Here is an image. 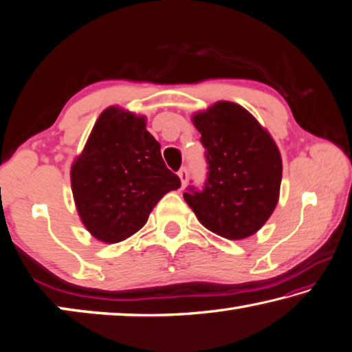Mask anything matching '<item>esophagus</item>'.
Here are the masks:
<instances>
[{
  "label": "esophagus",
  "instance_id": "1",
  "mask_svg": "<svg viewBox=\"0 0 352 352\" xmlns=\"http://www.w3.org/2000/svg\"><path fill=\"white\" fill-rule=\"evenodd\" d=\"M177 176H179L182 187H186V184H187V181H188V173H187V168H181V170H179V173H177Z\"/></svg>",
  "mask_w": 352,
  "mask_h": 352
}]
</instances>
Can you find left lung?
<instances>
[{
  "mask_svg": "<svg viewBox=\"0 0 352 352\" xmlns=\"http://www.w3.org/2000/svg\"><path fill=\"white\" fill-rule=\"evenodd\" d=\"M206 148L203 190L184 193L204 228L229 240L256 234L279 199L282 159L267 129L235 102L218 101L193 115Z\"/></svg>",
  "mask_w": 352,
  "mask_h": 352,
  "instance_id": "8db88e82",
  "label": "left lung"
}]
</instances>
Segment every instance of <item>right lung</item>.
<instances>
[{
    "instance_id": "obj_1",
    "label": "right lung",
    "mask_w": 352,
    "mask_h": 352,
    "mask_svg": "<svg viewBox=\"0 0 352 352\" xmlns=\"http://www.w3.org/2000/svg\"><path fill=\"white\" fill-rule=\"evenodd\" d=\"M70 177L80 221L106 243L135 234L164 195L181 187L145 117L118 107L98 117Z\"/></svg>"
}]
</instances>
